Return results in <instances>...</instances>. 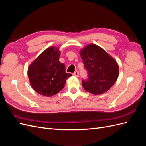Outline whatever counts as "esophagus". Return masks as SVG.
Returning <instances> with one entry per match:
<instances>
[{
	"label": "esophagus",
	"mask_w": 146,
	"mask_h": 146,
	"mask_svg": "<svg viewBox=\"0 0 146 146\" xmlns=\"http://www.w3.org/2000/svg\"><path fill=\"white\" fill-rule=\"evenodd\" d=\"M73 76H75V77H78V76H79V73H78V71H76L75 72H74Z\"/></svg>",
	"instance_id": "1"
}]
</instances>
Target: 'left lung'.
<instances>
[{
	"label": "left lung",
	"instance_id": "left-lung-1",
	"mask_svg": "<svg viewBox=\"0 0 146 146\" xmlns=\"http://www.w3.org/2000/svg\"><path fill=\"white\" fill-rule=\"evenodd\" d=\"M80 56L88 77L86 80H82L84 90L95 95L109 90L118 78L116 61L103 48L93 44L83 48Z\"/></svg>",
	"mask_w": 146,
	"mask_h": 146
}]
</instances>
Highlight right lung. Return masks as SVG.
Returning <instances> with one entry per match:
<instances>
[{
  "label": "right lung",
  "instance_id": "1",
  "mask_svg": "<svg viewBox=\"0 0 146 146\" xmlns=\"http://www.w3.org/2000/svg\"><path fill=\"white\" fill-rule=\"evenodd\" d=\"M58 48H47L28 68V77L33 89L39 94L50 97L63 89L66 79L72 76L66 73L65 66L59 61Z\"/></svg>",
  "mask_w": 146,
  "mask_h": 146
}]
</instances>
